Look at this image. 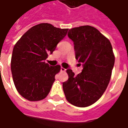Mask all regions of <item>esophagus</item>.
<instances>
[{
	"label": "esophagus",
	"instance_id": "obj_1",
	"mask_svg": "<svg viewBox=\"0 0 128 128\" xmlns=\"http://www.w3.org/2000/svg\"><path fill=\"white\" fill-rule=\"evenodd\" d=\"M60 70H61L62 72H65L66 71V69L63 68V67H61V68H60Z\"/></svg>",
	"mask_w": 128,
	"mask_h": 128
}]
</instances>
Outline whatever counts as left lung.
Listing matches in <instances>:
<instances>
[{"label":"left lung","mask_w":128,"mask_h":128,"mask_svg":"<svg viewBox=\"0 0 128 128\" xmlns=\"http://www.w3.org/2000/svg\"><path fill=\"white\" fill-rule=\"evenodd\" d=\"M68 36L74 43L75 58L83 69L78 75L66 70L68 80L63 82V90L70 104L87 107L102 96L110 82L114 64L112 47L107 38L88 25L69 29Z\"/></svg>","instance_id":"1"}]
</instances>
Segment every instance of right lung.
Returning <instances> with one entry per match:
<instances>
[{
	"mask_svg": "<svg viewBox=\"0 0 128 128\" xmlns=\"http://www.w3.org/2000/svg\"><path fill=\"white\" fill-rule=\"evenodd\" d=\"M68 30L41 23L29 29L16 42L11 70L16 88L24 98L36 102L49 93L60 66H49L45 60L53 53Z\"/></svg>",
	"mask_w": 128,
	"mask_h": 128,
	"instance_id": "obj_1",
	"label": "right lung"
}]
</instances>
